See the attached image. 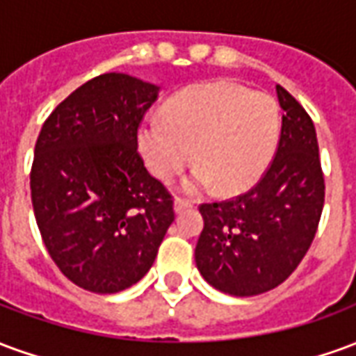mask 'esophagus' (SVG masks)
<instances>
[{"instance_id": "34e87169", "label": "esophagus", "mask_w": 356, "mask_h": 356, "mask_svg": "<svg viewBox=\"0 0 356 356\" xmlns=\"http://www.w3.org/2000/svg\"><path fill=\"white\" fill-rule=\"evenodd\" d=\"M173 208H175V211H177V213H181V211H185V209L191 208V202L183 200V198H177V200H175V204H173Z\"/></svg>"}]
</instances>
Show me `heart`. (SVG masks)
Masks as SVG:
<instances>
[{
  "mask_svg": "<svg viewBox=\"0 0 356 356\" xmlns=\"http://www.w3.org/2000/svg\"><path fill=\"white\" fill-rule=\"evenodd\" d=\"M280 112L275 99L238 83L206 81L173 95L163 118H150L139 129L145 162L170 181L193 160L198 168L185 183L198 193L216 185L236 194L259 181L278 147Z\"/></svg>",
  "mask_w": 356,
  "mask_h": 356,
  "instance_id": "heart-1",
  "label": "heart"
}]
</instances>
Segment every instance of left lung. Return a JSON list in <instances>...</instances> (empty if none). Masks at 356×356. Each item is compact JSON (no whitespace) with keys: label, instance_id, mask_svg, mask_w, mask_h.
<instances>
[{"label":"left lung","instance_id":"1","mask_svg":"<svg viewBox=\"0 0 356 356\" xmlns=\"http://www.w3.org/2000/svg\"><path fill=\"white\" fill-rule=\"evenodd\" d=\"M282 129L259 183L232 200L202 204L196 267L216 290L250 298L273 290L298 268L324 206V175L311 116L276 86Z\"/></svg>","mask_w":356,"mask_h":356}]
</instances>
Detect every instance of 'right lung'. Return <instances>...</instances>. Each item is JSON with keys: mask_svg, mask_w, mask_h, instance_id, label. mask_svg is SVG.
I'll return each mask as SVG.
<instances>
[{"mask_svg": "<svg viewBox=\"0 0 356 356\" xmlns=\"http://www.w3.org/2000/svg\"><path fill=\"white\" fill-rule=\"evenodd\" d=\"M160 88L101 74L45 120L30 188L43 244L60 273L93 293L147 275L175 219L168 188L145 168L137 133Z\"/></svg>", "mask_w": 356, "mask_h": 356, "instance_id": "add662e5", "label": "right lung"}]
</instances>
